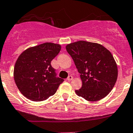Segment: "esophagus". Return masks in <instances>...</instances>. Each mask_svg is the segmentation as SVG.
I'll use <instances>...</instances> for the list:
<instances>
[{"label":"esophagus","mask_w":133,"mask_h":133,"mask_svg":"<svg viewBox=\"0 0 133 133\" xmlns=\"http://www.w3.org/2000/svg\"><path fill=\"white\" fill-rule=\"evenodd\" d=\"M73 76H72L71 75H69V76L67 78V80H68V81H71V80H73Z\"/></svg>","instance_id":"obj_1"}]
</instances>
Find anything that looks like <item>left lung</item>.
<instances>
[{"label": "left lung", "mask_w": 133, "mask_h": 133, "mask_svg": "<svg viewBox=\"0 0 133 133\" xmlns=\"http://www.w3.org/2000/svg\"><path fill=\"white\" fill-rule=\"evenodd\" d=\"M80 74L82 86L76 95L88 101H98L113 88L118 77L116 63L111 52L97 43L80 41L65 47Z\"/></svg>", "instance_id": "obj_1"}]
</instances>
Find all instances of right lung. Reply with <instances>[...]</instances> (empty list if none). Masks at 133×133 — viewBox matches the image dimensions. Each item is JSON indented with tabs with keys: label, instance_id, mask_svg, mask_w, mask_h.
<instances>
[{
	"label": "right lung",
	"instance_id": "1",
	"mask_svg": "<svg viewBox=\"0 0 133 133\" xmlns=\"http://www.w3.org/2000/svg\"><path fill=\"white\" fill-rule=\"evenodd\" d=\"M60 49L59 44L46 42L28 48L18 57L14 68V80L27 98L43 101L57 92L64 79L57 77L51 62Z\"/></svg>",
	"mask_w": 133,
	"mask_h": 133
}]
</instances>
